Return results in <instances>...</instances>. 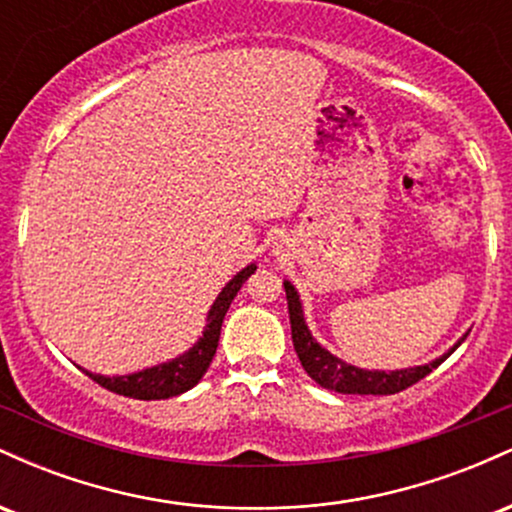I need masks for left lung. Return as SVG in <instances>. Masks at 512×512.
<instances>
[{
  "mask_svg": "<svg viewBox=\"0 0 512 512\" xmlns=\"http://www.w3.org/2000/svg\"><path fill=\"white\" fill-rule=\"evenodd\" d=\"M284 289L286 303H289L293 349H296L298 358H301V366L305 368V373H308L317 385L325 387V390L342 392V395H395V392L407 390V387L424 380L433 368H438L440 363H443V358H448L443 356L436 358L433 363H428V366L392 370V373L349 366L342 358L332 356L330 351L322 349V346L315 342L313 334L305 327L301 301H298L296 289H293L289 281H284ZM464 337H467V334H464Z\"/></svg>",
  "mask_w": 512,
  "mask_h": 512,
  "instance_id": "left-lung-1",
  "label": "left lung"
}]
</instances>
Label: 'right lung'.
Masks as SVG:
<instances>
[{"mask_svg":"<svg viewBox=\"0 0 512 512\" xmlns=\"http://www.w3.org/2000/svg\"><path fill=\"white\" fill-rule=\"evenodd\" d=\"M255 269V264H250V267H245L243 272H238L231 281H228L226 289L219 293V298L211 305L207 317V330H204L202 339H199L187 354H182L180 358H175V361L170 363H163V366L146 368L142 373L134 375H120V378H105V375L93 373L86 375L91 380H96L101 387H105V390L132 399H168L182 395V392H187L190 387H195L199 380H202V375L207 373L211 358L216 354L223 317H226L228 308H231V301L236 298L240 286L248 281V276L255 274Z\"/></svg>","mask_w":512,"mask_h":512,"instance_id":"right-lung-1","label":"right lung"}]
</instances>
